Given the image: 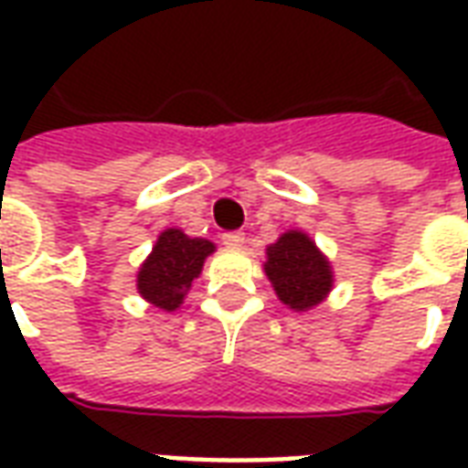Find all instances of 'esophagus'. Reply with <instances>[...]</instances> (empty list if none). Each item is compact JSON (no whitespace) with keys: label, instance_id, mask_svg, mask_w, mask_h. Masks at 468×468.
<instances>
[{"label":"esophagus","instance_id":"esophagus-1","mask_svg":"<svg viewBox=\"0 0 468 468\" xmlns=\"http://www.w3.org/2000/svg\"><path fill=\"white\" fill-rule=\"evenodd\" d=\"M243 243L245 233H240V230H228V233H223V245H228V248H240Z\"/></svg>","mask_w":468,"mask_h":468}]
</instances>
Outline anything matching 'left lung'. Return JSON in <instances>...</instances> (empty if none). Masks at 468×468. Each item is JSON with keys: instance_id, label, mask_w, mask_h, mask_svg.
Wrapping results in <instances>:
<instances>
[{"instance_id": "1", "label": "left lung", "mask_w": 468, "mask_h": 468, "mask_svg": "<svg viewBox=\"0 0 468 468\" xmlns=\"http://www.w3.org/2000/svg\"><path fill=\"white\" fill-rule=\"evenodd\" d=\"M265 273L278 298L293 311H308L321 303L334 285L328 261L318 253L314 240L298 230L283 233L268 248Z\"/></svg>"}]
</instances>
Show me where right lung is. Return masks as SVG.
I'll return each mask as SVG.
<instances>
[{"label": "right lung", "instance_id": "add662e5", "mask_svg": "<svg viewBox=\"0 0 468 468\" xmlns=\"http://www.w3.org/2000/svg\"><path fill=\"white\" fill-rule=\"evenodd\" d=\"M215 245L203 238H187L183 230H165L153 253L144 261L137 275V291L144 301H150L163 311H175L183 303L185 293L203 271L207 255Z\"/></svg>", "mask_w": 468, "mask_h": 468}]
</instances>
